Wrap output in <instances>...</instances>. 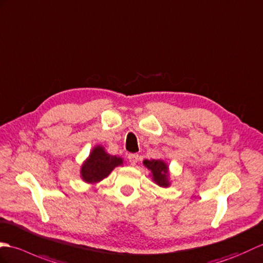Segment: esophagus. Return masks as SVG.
<instances>
[{
    "instance_id": "esophagus-1",
    "label": "esophagus",
    "mask_w": 263,
    "mask_h": 263,
    "mask_svg": "<svg viewBox=\"0 0 263 263\" xmlns=\"http://www.w3.org/2000/svg\"><path fill=\"white\" fill-rule=\"evenodd\" d=\"M128 161H129L132 165H135L138 161V155L137 154H129L128 155Z\"/></svg>"
}]
</instances>
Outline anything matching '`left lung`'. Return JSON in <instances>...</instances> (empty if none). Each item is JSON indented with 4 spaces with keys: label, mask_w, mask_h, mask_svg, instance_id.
Masks as SVG:
<instances>
[{
    "label": "left lung",
    "mask_w": 263,
    "mask_h": 263,
    "mask_svg": "<svg viewBox=\"0 0 263 263\" xmlns=\"http://www.w3.org/2000/svg\"><path fill=\"white\" fill-rule=\"evenodd\" d=\"M143 163L152 172V179H153L157 185L163 186V188H167L170 185V181H168V166L164 161L145 160Z\"/></svg>",
    "instance_id": "left-lung-1"
}]
</instances>
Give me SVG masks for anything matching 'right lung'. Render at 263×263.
<instances>
[{"label":"right lung","mask_w":263,"mask_h":263,"mask_svg":"<svg viewBox=\"0 0 263 263\" xmlns=\"http://www.w3.org/2000/svg\"><path fill=\"white\" fill-rule=\"evenodd\" d=\"M122 163L121 157L108 154L104 147L98 145L82 164L81 178L87 183H98L107 178L116 166L122 165Z\"/></svg>","instance_id":"right-lung-1"}]
</instances>
